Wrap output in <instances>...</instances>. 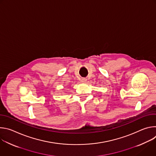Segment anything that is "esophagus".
Instances as JSON below:
<instances>
[{"instance_id":"1","label":"esophagus","mask_w":156,"mask_h":156,"mask_svg":"<svg viewBox=\"0 0 156 156\" xmlns=\"http://www.w3.org/2000/svg\"><path fill=\"white\" fill-rule=\"evenodd\" d=\"M86 81H87V79H86V78H83L81 79V81H82V82H83V83L86 82Z\"/></svg>"}]
</instances>
